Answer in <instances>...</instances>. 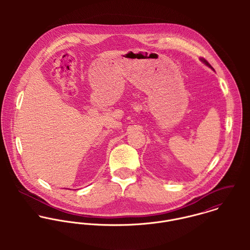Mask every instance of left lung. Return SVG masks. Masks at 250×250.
<instances>
[{
  "label": "left lung",
  "instance_id": "obj_1",
  "mask_svg": "<svg viewBox=\"0 0 250 250\" xmlns=\"http://www.w3.org/2000/svg\"><path fill=\"white\" fill-rule=\"evenodd\" d=\"M200 61H201V62H202L204 64H206L208 67H210L211 69H213V70H214V68H213V67L210 65V63H209V62H208L206 60H204V59H200Z\"/></svg>",
  "mask_w": 250,
  "mask_h": 250
}]
</instances>
